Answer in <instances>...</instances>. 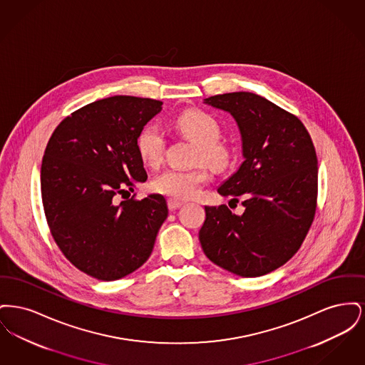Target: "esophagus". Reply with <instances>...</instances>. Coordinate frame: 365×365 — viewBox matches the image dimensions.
I'll return each mask as SVG.
<instances>
[{
	"label": "esophagus",
	"mask_w": 365,
	"mask_h": 365,
	"mask_svg": "<svg viewBox=\"0 0 365 365\" xmlns=\"http://www.w3.org/2000/svg\"><path fill=\"white\" fill-rule=\"evenodd\" d=\"M182 205H183V202L179 201V200H175V198H170L168 200V208H170V210H176V209L180 208Z\"/></svg>",
	"instance_id": "esophagus-1"
}]
</instances>
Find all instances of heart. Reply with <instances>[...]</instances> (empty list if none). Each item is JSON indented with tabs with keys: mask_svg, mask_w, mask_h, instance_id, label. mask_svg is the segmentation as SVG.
<instances>
[{
	"mask_svg": "<svg viewBox=\"0 0 365 365\" xmlns=\"http://www.w3.org/2000/svg\"><path fill=\"white\" fill-rule=\"evenodd\" d=\"M175 130L197 145L192 163H204L215 171L228 167L231 153L225 145L219 143L222 130L219 123L210 115L189 109L179 113L173 122ZM137 150L140 160L149 165L157 167L164 156V138L155 125H146L137 137ZM208 173L204 167L192 170H167L155 178L153 190L175 200H187L198 194L201 186L207 183Z\"/></svg>",
	"mask_w": 365,
	"mask_h": 365,
	"instance_id": "obj_1",
	"label": "heart"
}]
</instances>
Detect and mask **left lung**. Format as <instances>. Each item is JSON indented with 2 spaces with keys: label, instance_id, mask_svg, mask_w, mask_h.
Here are the masks:
<instances>
[{
  "label": "left lung",
  "instance_id": "8db88e82",
  "mask_svg": "<svg viewBox=\"0 0 365 365\" xmlns=\"http://www.w3.org/2000/svg\"><path fill=\"white\" fill-rule=\"evenodd\" d=\"M204 104L228 112L242 142V164L217 189L238 202L205 207L198 237L216 265L243 278L272 272L290 260L312 225L317 198V157L305 125L259 94L212 96Z\"/></svg>",
  "mask_w": 365,
  "mask_h": 365
}]
</instances>
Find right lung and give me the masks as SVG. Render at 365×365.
I'll return each instance as SVG.
<instances>
[{"instance_id": "1", "label": "right lung", "mask_w": 365, "mask_h": 365, "mask_svg": "<svg viewBox=\"0 0 365 365\" xmlns=\"http://www.w3.org/2000/svg\"><path fill=\"white\" fill-rule=\"evenodd\" d=\"M161 101L113 96L86 105L57 125L45 149L41 192L53 238L82 272L118 280L152 255L168 216L161 194L116 202L148 179L137 137Z\"/></svg>"}]
</instances>
